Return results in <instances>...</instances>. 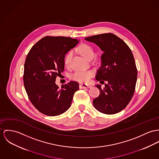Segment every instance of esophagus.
<instances>
[{
    "instance_id": "esophagus-1",
    "label": "esophagus",
    "mask_w": 159,
    "mask_h": 159,
    "mask_svg": "<svg viewBox=\"0 0 159 159\" xmlns=\"http://www.w3.org/2000/svg\"><path fill=\"white\" fill-rule=\"evenodd\" d=\"M91 88V86L89 85H87L85 84H80V88Z\"/></svg>"
}]
</instances>
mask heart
Returning <instances> with one entry per match:
<instances>
[{
  "label": "heart",
  "instance_id": "1",
  "mask_svg": "<svg viewBox=\"0 0 159 159\" xmlns=\"http://www.w3.org/2000/svg\"><path fill=\"white\" fill-rule=\"evenodd\" d=\"M79 51L80 53L87 60L93 59L95 53L93 48L87 45H84L79 47ZM73 51H70L65 57V63L66 65H69L73 56ZM94 75V73L91 70L86 71H77L71 75V79L79 82L85 83L89 80L90 78Z\"/></svg>",
  "mask_w": 159,
  "mask_h": 159
}]
</instances>
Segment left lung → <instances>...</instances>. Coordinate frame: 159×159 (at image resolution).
Listing matches in <instances>:
<instances>
[{
  "mask_svg": "<svg viewBox=\"0 0 159 159\" xmlns=\"http://www.w3.org/2000/svg\"><path fill=\"white\" fill-rule=\"evenodd\" d=\"M96 43L103 53L101 66L96 79L101 84L107 82L102 89L96 85L100 94L93 100L94 108L106 114H114L123 110L134 93L137 70L131 50L119 37L105 33L85 38Z\"/></svg>",
  "mask_w": 159,
  "mask_h": 159,
  "instance_id": "8db88e82",
  "label": "left lung"
}]
</instances>
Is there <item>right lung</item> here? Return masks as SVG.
<instances>
[{"mask_svg":"<svg viewBox=\"0 0 159 159\" xmlns=\"http://www.w3.org/2000/svg\"><path fill=\"white\" fill-rule=\"evenodd\" d=\"M79 42L68 37H45L33 45L26 56L25 88L32 104L43 114L60 115L71 105L79 84L71 81L59 89L55 82L64 70L65 54Z\"/></svg>","mask_w":159,"mask_h":159,"instance_id":"1","label":"right lung"}]
</instances>
